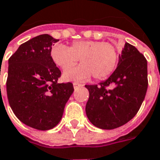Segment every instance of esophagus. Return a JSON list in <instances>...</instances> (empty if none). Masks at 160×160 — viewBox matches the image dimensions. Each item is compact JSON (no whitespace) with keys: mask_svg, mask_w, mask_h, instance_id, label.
<instances>
[{"mask_svg":"<svg viewBox=\"0 0 160 160\" xmlns=\"http://www.w3.org/2000/svg\"><path fill=\"white\" fill-rule=\"evenodd\" d=\"M73 86H74V88H77V87H80V86H82V84L78 83V82H73Z\"/></svg>","mask_w":160,"mask_h":160,"instance_id":"1","label":"esophagus"}]
</instances>
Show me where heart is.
<instances>
[{"mask_svg":"<svg viewBox=\"0 0 160 160\" xmlns=\"http://www.w3.org/2000/svg\"><path fill=\"white\" fill-rule=\"evenodd\" d=\"M51 57L63 70L80 59L82 65L64 71L63 78L66 81H85L91 76L96 80H103L114 72L119 58L115 46L96 40L75 41L70 47L57 44L51 49Z\"/></svg>","mask_w":160,"mask_h":160,"instance_id":"b5f03b06","label":"heart"}]
</instances>
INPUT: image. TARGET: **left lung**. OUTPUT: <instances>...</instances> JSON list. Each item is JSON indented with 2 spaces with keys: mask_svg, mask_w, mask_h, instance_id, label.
I'll use <instances>...</instances> for the list:
<instances>
[{
  "mask_svg": "<svg viewBox=\"0 0 160 160\" xmlns=\"http://www.w3.org/2000/svg\"><path fill=\"white\" fill-rule=\"evenodd\" d=\"M148 86L147 61L126 43L117 68L100 85H85L89 92L86 114L96 128L114 129L132 120L143 102Z\"/></svg>",
  "mask_w": 160,
  "mask_h": 160,
  "instance_id": "8db88e82",
  "label": "left lung"
}]
</instances>
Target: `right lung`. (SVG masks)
I'll return each mask as SVG.
<instances>
[{"label":"right lung","mask_w":160,"mask_h":160,"mask_svg":"<svg viewBox=\"0 0 160 160\" xmlns=\"http://www.w3.org/2000/svg\"><path fill=\"white\" fill-rule=\"evenodd\" d=\"M58 39L41 34L20 45L8 59L7 94L20 122L38 130L59 123L64 106L74 91L71 82L58 83L61 71L51 57Z\"/></svg>","instance_id":"add662e5"}]
</instances>
